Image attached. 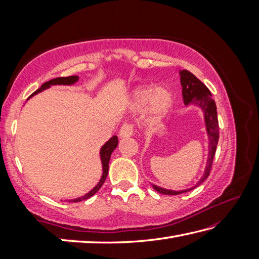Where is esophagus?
Wrapping results in <instances>:
<instances>
[{"label": "esophagus", "instance_id": "esophagus-1", "mask_svg": "<svg viewBox=\"0 0 259 259\" xmlns=\"http://www.w3.org/2000/svg\"><path fill=\"white\" fill-rule=\"evenodd\" d=\"M134 134V125L130 123H124L119 131L120 138H129Z\"/></svg>", "mask_w": 259, "mask_h": 259}]
</instances>
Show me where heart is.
<instances>
[{"label":"heart","mask_w":259,"mask_h":259,"mask_svg":"<svg viewBox=\"0 0 259 259\" xmlns=\"http://www.w3.org/2000/svg\"><path fill=\"white\" fill-rule=\"evenodd\" d=\"M174 103V96L163 87L153 88L144 85L134 92L133 104L136 110H142L148 107L149 119L152 122H158L166 117Z\"/></svg>","instance_id":"heart-1"}]
</instances>
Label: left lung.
<instances>
[{
	"label": "left lung",
	"instance_id": "obj_1",
	"mask_svg": "<svg viewBox=\"0 0 259 259\" xmlns=\"http://www.w3.org/2000/svg\"><path fill=\"white\" fill-rule=\"evenodd\" d=\"M179 74H180V83H181V87H183L184 103L186 106L194 104V106L199 107L203 112V118H205V123H206V131L209 139V146H208L209 151H208V159H207L205 171H203L202 177L194 187L185 190L176 191V190L164 189V188H161V187L152 185L153 189L163 195L184 194V192L195 189L197 186L202 184L203 181L208 178L209 174H210L211 164L213 161L214 152H216V148H217L218 139H219L217 107H216V103L213 101L210 91H209L208 88L203 84L199 79L196 78V76L191 72H189L188 70L180 71Z\"/></svg>",
	"mask_w": 259,
	"mask_h": 259
}]
</instances>
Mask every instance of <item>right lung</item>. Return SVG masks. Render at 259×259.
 Returning a JSON list of instances; mask_svg holds the SVG:
<instances>
[{
	"instance_id": "1",
	"label": "right lung",
	"mask_w": 259,
	"mask_h": 259,
	"mask_svg": "<svg viewBox=\"0 0 259 259\" xmlns=\"http://www.w3.org/2000/svg\"><path fill=\"white\" fill-rule=\"evenodd\" d=\"M79 80V76L78 75H71V76H67V78H64V76H62V78H56V79H52L50 81L46 82V83H43L41 85V88H38V89L33 92L32 95L29 97H33L34 95H37L38 92H41L43 90L48 89V88H50L51 85H57V84H63V85H71V84H74L76 81ZM118 146V137L117 136H113L112 138H110L106 144H104L101 148L100 150V158H101V163H102V176H101V179L100 181H99L98 185L93 188L92 190H90L88 194H85L84 196L82 197H79V198H75V199H71L69 200V202H78V201H82V200H85L88 199V198L92 197L93 195L96 194V192L101 188V186L103 185L104 181H106L107 179V176H108V170H109V161H110V158H111V153L113 152V150L117 148Z\"/></svg>"
}]
</instances>
